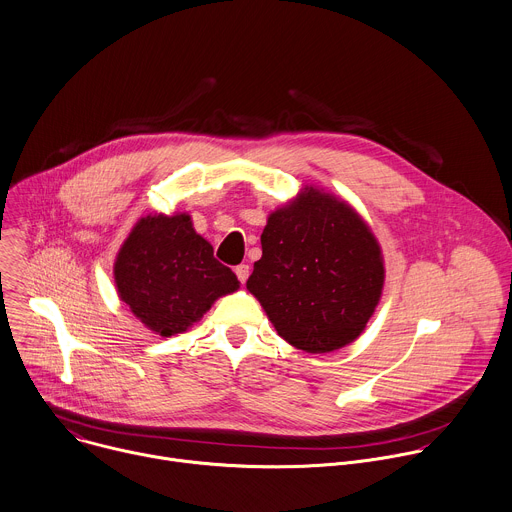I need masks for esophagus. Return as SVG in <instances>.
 <instances>
[{"mask_svg": "<svg viewBox=\"0 0 512 512\" xmlns=\"http://www.w3.org/2000/svg\"><path fill=\"white\" fill-rule=\"evenodd\" d=\"M235 273H237V279H239L241 283H245L247 277H249V265H245V263L237 265V267H235Z\"/></svg>", "mask_w": 512, "mask_h": 512, "instance_id": "34e87169", "label": "esophagus"}]
</instances>
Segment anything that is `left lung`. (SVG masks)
Wrapping results in <instances>:
<instances>
[{
	"label": "left lung",
	"instance_id": "obj_1",
	"mask_svg": "<svg viewBox=\"0 0 512 512\" xmlns=\"http://www.w3.org/2000/svg\"><path fill=\"white\" fill-rule=\"evenodd\" d=\"M247 289L277 333L307 354L352 344L384 287L380 245L346 203L313 187L273 211Z\"/></svg>",
	"mask_w": 512,
	"mask_h": 512
}]
</instances>
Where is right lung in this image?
I'll list each match as a JSON object with an SVG mask.
<instances>
[{
    "mask_svg": "<svg viewBox=\"0 0 512 512\" xmlns=\"http://www.w3.org/2000/svg\"><path fill=\"white\" fill-rule=\"evenodd\" d=\"M118 297L154 333L187 331L211 305L239 289L237 275L213 257V247L187 213L142 217L114 263Z\"/></svg>",
    "mask_w": 512,
    "mask_h": 512,
    "instance_id": "right-lung-1",
    "label": "right lung"
}]
</instances>
